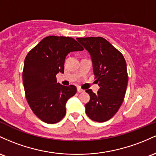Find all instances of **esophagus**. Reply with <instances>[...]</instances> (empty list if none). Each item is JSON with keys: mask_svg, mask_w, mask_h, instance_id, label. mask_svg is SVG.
Instances as JSON below:
<instances>
[{"mask_svg": "<svg viewBox=\"0 0 156 156\" xmlns=\"http://www.w3.org/2000/svg\"><path fill=\"white\" fill-rule=\"evenodd\" d=\"M77 92L78 93H83V92H84V90H83L82 88H80V87H77Z\"/></svg>", "mask_w": 156, "mask_h": 156, "instance_id": "esophagus-1", "label": "esophagus"}]
</instances>
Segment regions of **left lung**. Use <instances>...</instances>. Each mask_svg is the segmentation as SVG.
Segmentation results:
<instances>
[{
	"label": "left lung",
	"mask_w": 156,
	"mask_h": 156,
	"mask_svg": "<svg viewBox=\"0 0 156 156\" xmlns=\"http://www.w3.org/2000/svg\"><path fill=\"white\" fill-rule=\"evenodd\" d=\"M76 40L90 54L99 86L97 94L91 89L85 90L90 98L85 105V112L94 122H106L116 114L125 98L128 82L125 59L120 51L101 37Z\"/></svg>",
	"instance_id": "obj_1"
}]
</instances>
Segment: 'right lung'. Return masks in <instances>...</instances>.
Masks as SVG:
<instances>
[{"mask_svg":"<svg viewBox=\"0 0 156 156\" xmlns=\"http://www.w3.org/2000/svg\"><path fill=\"white\" fill-rule=\"evenodd\" d=\"M83 50L71 37L48 36L26 57L23 82L26 99L31 111L45 123H57L66 115V102L75 95L76 87L57 83L56 75L64 73L68 54Z\"/></svg>","mask_w":156,"mask_h":156,"instance_id":"obj_1","label":"right lung"}]
</instances>
